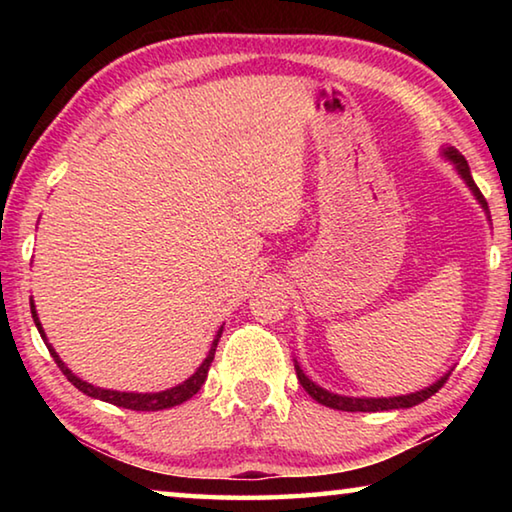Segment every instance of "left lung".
<instances>
[{"label": "left lung", "instance_id": "left-lung-1", "mask_svg": "<svg viewBox=\"0 0 512 512\" xmlns=\"http://www.w3.org/2000/svg\"><path fill=\"white\" fill-rule=\"evenodd\" d=\"M443 153H445L447 160H452L456 164V171L461 173V178L465 180V185L472 189V194H474L476 201H479V205L483 207V210L488 212V203H485L481 189L474 185L470 167H467V160L456 149H452V146H449V149H445ZM296 375H298V381L302 384V388H305V391L311 397H314L318 404L329 406V409H336V411L377 413V411H393V409H411V406L420 404L424 400H429L433 393H438L440 388H443V384H445L447 377H449V372H447L445 377H440L436 384L422 388V391H415V393H409V395H397V397H345V395L329 393V391H325V388H320L318 384H314V381H311L305 375V372H302V368L298 366V361H296Z\"/></svg>", "mask_w": 512, "mask_h": 512}]
</instances>
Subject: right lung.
<instances>
[{
    "label": "right lung",
    "instance_id": "add662e5",
    "mask_svg": "<svg viewBox=\"0 0 512 512\" xmlns=\"http://www.w3.org/2000/svg\"><path fill=\"white\" fill-rule=\"evenodd\" d=\"M31 316H33V323H36L38 332L42 336V341H45V345H47L49 354L58 363L60 372H63V375L69 381H72V384L79 388L81 393L94 397V400L110 402V404H115V406H121V409H131V411H162V409H171V406L183 404V402L189 400V397H194L198 391H201V386L205 384V379H207V370H210L212 361H214L216 345H219L221 332H223V327L219 329V332H216L214 341H212V348H210V352H207L205 361L196 368V372H194L192 377L183 381V384L167 388V391H160V393H121V391H108V388H97V386L88 384V381H83V379L76 377L74 372L69 370L63 361H60L58 352L54 350V345L47 341V334H45V329H42V323H40V318H38V311H36V305H33V300H31Z\"/></svg>",
    "mask_w": 512,
    "mask_h": 512
}]
</instances>
